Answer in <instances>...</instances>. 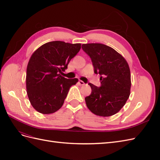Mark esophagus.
<instances>
[{
    "label": "esophagus",
    "mask_w": 160,
    "mask_h": 160,
    "mask_svg": "<svg viewBox=\"0 0 160 160\" xmlns=\"http://www.w3.org/2000/svg\"><path fill=\"white\" fill-rule=\"evenodd\" d=\"M78 83H79V84L80 85H85V84L83 81H81V80H79V81Z\"/></svg>",
    "instance_id": "1"
}]
</instances>
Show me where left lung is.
<instances>
[{
	"instance_id": "obj_1",
	"label": "left lung",
	"mask_w": 160,
	"mask_h": 160,
	"mask_svg": "<svg viewBox=\"0 0 160 160\" xmlns=\"http://www.w3.org/2000/svg\"><path fill=\"white\" fill-rule=\"evenodd\" d=\"M91 59L95 74L101 75V86L89 83L91 93L85 98L92 113L109 117L120 111L130 95L131 74L126 60L113 48L101 43L82 45Z\"/></svg>"
}]
</instances>
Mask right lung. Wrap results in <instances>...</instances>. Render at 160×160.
<instances>
[{"label": "right lung", "mask_w": 160, "mask_h": 160, "mask_svg": "<svg viewBox=\"0 0 160 160\" xmlns=\"http://www.w3.org/2000/svg\"><path fill=\"white\" fill-rule=\"evenodd\" d=\"M81 49L80 43L51 41L37 49L27 65V93L38 112L50 114L59 110L72 85L78 79H66L61 74Z\"/></svg>", "instance_id": "right-lung-1"}]
</instances>
